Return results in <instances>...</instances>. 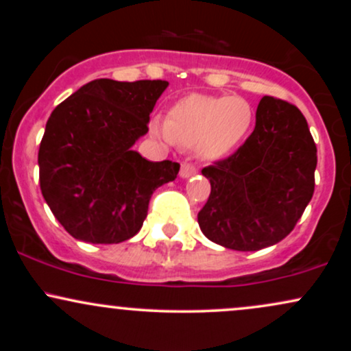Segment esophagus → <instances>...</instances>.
Instances as JSON below:
<instances>
[{
  "mask_svg": "<svg viewBox=\"0 0 351 351\" xmlns=\"http://www.w3.org/2000/svg\"><path fill=\"white\" fill-rule=\"evenodd\" d=\"M198 173V168L191 163H183L181 165V170H180V176L181 178H189V176L196 175Z\"/></svg>",
  "mask_w": 351,
  "mask_h": 351,
  "instance_id": "34e87169",
  "label": "esophagus"
}]
</instances>
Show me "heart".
Segmentation results:
<instances>
[{
	"mask_svg": "<svg viewBox=\"0 0 351 351\" xmlns=\"http://www.w3.org/2000/svg\"><path fill=\"white\" fill-rule=\"evenodd\" d=\"M251 104L236 95L191 94L171 107L167 120L153 119L152 134L163 142L195 147L204 160H219L241 147L252 128Z\"/></svg>",
	"mask_w": 351,
	"mask_h": 351,
	"instance_id": "1",
	"label": "heart"
}]
</instances>
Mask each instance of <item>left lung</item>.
Returning a JSON list of instances; mask_svg holds the SVG:
<instances>
[{
  "label": "left lung",
  "mask_w": 351,
  "mask_h": 351,
  "mask_svg": "<svg viewBox=\"0 0 351 351\" xmlns=\"http://www.w3.org/2000/svg\"><path fill=\"white\" fill-rule=\"evenodd\" d=\"M317 147L302 112L264 95L256 127L226 160L203 168L211 195L198 213L203 234L234 251H259L284 239L315 188Z\"/></svg>",
  "instance_id": "left-lung-1"
}]
</instances>
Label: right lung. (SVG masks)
Instances as JSON below:
<instances>
[{
	"label": "right lung",
	"mask_w": 351,
	"mask_h": 351,
	"mask_svg": "<svg viewBox=\"0 0 351 351\" xmlns=\"http://www.w3.org/2000/svg\"><path fill=\"white\" fill-rule=\"evenodd\" d=\"M167 80L95 79L52 110L39 145V184L52 215L75 239L119 244L134 237L156 188L180 165L132 150L148 132Z\"/></svg>",
	"instance_id": "1"
}]
</instances>
